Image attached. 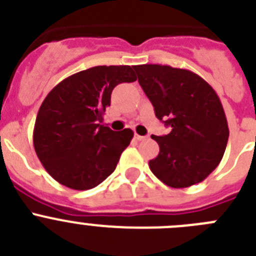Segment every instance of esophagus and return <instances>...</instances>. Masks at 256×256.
Instances as JSON below:
<instances>
[{"instance_id":"34e87169","label":"esophagus","mask_w":256,"mask_h":256,"mask_svg":"<svg viewBox=\"0 0 256 256\" xmlns=\"http://www.w3.org/2000/svg\"><path fill=\"white\" fill-rule=\"evenodd\" d=\"M135 140H138V142H142V140H146L148 139V136H142V135H138V134H135Z\"/></svg>"}]
</instances>
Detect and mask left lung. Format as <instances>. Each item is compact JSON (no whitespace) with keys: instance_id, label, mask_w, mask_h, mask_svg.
<instances>
[{"instance_id":"obj_1","label":"left lung","mask_w":256,"mask_h":256,"mask_svg":"<svg viewBox=\"0 0 256 256\" xmlns=\"http://www.w3.org/2000/svg\"><path fill=\"white\" fill-rule=\"evenodd\" d=\"M139 84L156 118L170 126L153 135L160 154L149 160L158 178L174 188L202 182L217 168L228 142L222 103L210 85L192 71L167 65H138Z\"/></svg>"}]
</instances>
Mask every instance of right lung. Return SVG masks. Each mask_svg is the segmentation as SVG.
I'll list each match as a JSON object with an SVG mask.
<instances>
[{
    "mask_svg": "<svg viewBox=\"0 0 256 256\" xmlns=\"http://www.w3.org/2000/svg\"><path fill=\"white\" fill-rule=\"evenodd\" d=\"M136 80L134 66H96L66 78L48 93L36 114L33 142L46 171L61 185L89 190L116 170L132 130L100 125L111 94Z\"/></svg>",
    "mask_w": 256,
    "mask_h": 256,
    "instance_id": "1",
    "label": "right lung"
}]
</instances>
